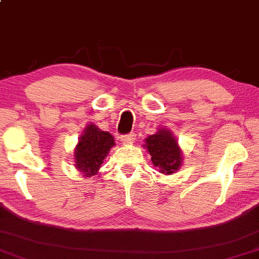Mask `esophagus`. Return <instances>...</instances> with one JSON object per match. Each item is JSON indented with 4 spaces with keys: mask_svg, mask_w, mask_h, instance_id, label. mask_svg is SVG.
I'll return each mask as SVG.
<instances>
[{
    "mask_svg": "<svg viewBox=\"0 0 259 259\" xmlns=\"http://www.w3.org/2000/svg\"><path fill=\"white\" fill-rule=\"evenodd\" d=\"M135 134L134 133H130L127 134V135H123L120 136V141H122L123 143H133V141L135 140Z\"/></svg>",
    "mask_w": 259,
    "mask_h": 259,
    "instance_id": "1",
    "label": "esophagus"
}]
</instances>
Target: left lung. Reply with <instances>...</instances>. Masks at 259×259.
<instances>
[{"instance_id":"left-lung-1","label":"left lung","mask_w":259,"mask_h":259,"mask_svg":"<svg viewBox=\"0 0 259 259\" xmlns=\"http://www.w3.org/2000/svg\"><path fill=\"white\" fill-rule=\"evenodd\" d=\"M151 155V162L162 174H173L181 165V150L169 130L163 129L146 139L144 146Z\"/></svg>"}]
</instances>
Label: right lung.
Instances as JSON below:
<instances>
[{
	"instance_id": "1",
	"label": "right lung",
	"mask_w": 259,
	"mask_h": 259,
	"mask_svg": "<svg viewBox=\"0 0 259 259\" xmlns=\"http://www.w3.org/2000/svg\"><path fill=\"white\" fill-rule=\"evenodd\" d=\"M115 146L113 137L110 133L99 130L94 124L85 129L75 149L74 157L77 168L85 177L96 175L111 147Z\"/></svg>"
}]
</instances>
